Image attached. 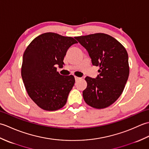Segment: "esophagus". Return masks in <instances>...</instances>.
<instances>
[{"instance_id":"1","label":"esophagus","mask_w":149,"mask_h":149,"mask_svg":"<svg viewBox=\"0 0 149 149\" xmlns=\"http://www.w3.org/2000/svg\"><path fill=\"white\" fill-rule=\"evenodd\" d=\"M80 77H77V76H75V81H79L80 79Z\"/></svg>"}]
</instances>
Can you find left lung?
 I'll use <instances>...</instances> for the list:
<instances>
[{
  "label": "left lung",
  "instance_id": "1",
  "mask_svg": "<svg viewBox=\"0 0 149 149\" xmlns=\"http://www.w3.org/2000/svg\"><path fill=\"white\" fill-rule=\"evenodd\" d=\"M87 50L94 66H99L96 79L85 78L87 88L83 92L88 105L103 109L121 95L129 74L128 54L113 37L104 33L75 37Z\"/></svg>",
  "mask_w": 149,
  "mask_h": 149
}]
</instances>
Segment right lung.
<instances>
[{"label":"right lung","mask_w":149,"mask_h":149,"mask_svg":"<svg viewBox=\"0 0 149 149\" xmlns=\"http://www.w3.org/2000/svg\"><path fill=\"white\" fill-rule=\"evenodd\" d=\"M77 43L72 37L46 33L36 37L25 50L22 79L31 99L42 109L52 111L66 104L75 78L60 75L56 66L63 67L68 49Z\"/></svg>","instance_id":"1"}]
</instances>
